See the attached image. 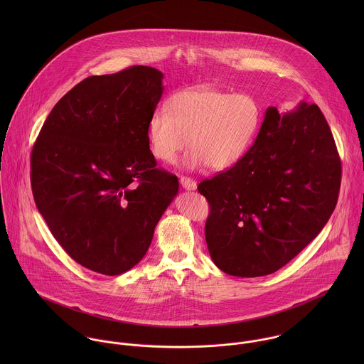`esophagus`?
<instances>
[{
	"label": "esophagus",
	"mask_w": 364,
	"mask_h": 364,
	"mask_svg": "<svg viewBox=\"0 0 364 364\" xmlns=\"http://www.w3.org/2000/svg\"><path fill=\"white\" fill-rule=\"evenodd\" d=\"M181 185H182V188L186 189V191H195V189L198 188L196 182H195L193 179L188 178V176H181Z\"/></svg>",
	"instance_id": "obj_1"
}]
</instances>
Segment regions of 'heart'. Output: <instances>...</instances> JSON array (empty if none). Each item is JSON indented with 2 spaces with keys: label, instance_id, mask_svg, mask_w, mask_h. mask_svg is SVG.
Returning a JSON list of instances; mask_svg holds the SVG:
<instances>
[{
  "label": "heart",
  "instance_id": "heart-1",
  "mask_svg": "<svg viewBox=\"0 0 364 364\" xmlns=\"http://www.w3.org/2000/svg\"><path fill=\"white\" fill-rule=\"evenodd\" d=\"M262 122L259 102L250 94H230L213 88L176 92L151 113L147 140L151 154L172 162L188 143L183 159L188 169L208 165L225 169L251 147Z\"/></svg>",
  "mask_w": 364,
  "mask_h": 364
}]
</instances>
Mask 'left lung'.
<instances>
[{
  "mask_svg": "<svg viewBox=\"0 0 364 364\" xmlns=\"http://www.w3.org/2000/svg\"><path fill=\"white\" fill-rule=\"evenodd\" d=\"M341 159L316 105L264 112L254 146L199 183L210 205L205 234L214 264L231 276L270 274L299 255L335 210Z\"/></svg>",
  "mask_w": 364,
  "mask_h": 364,
  "instance_id": "obj_1",
  "label": "left lung"
}]
</instances>
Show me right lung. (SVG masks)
<instances>
[{
    "instance_id": "right-lung-1",
    "label": "right lung",
    "mask_w": 364,
    "mask_h": 364,
    "mask_svg": "<svg viewBox=\"0 0 364 364\" xmlns=\"http://www.w3.org/2000/svg\"><path fill=\"white\" fill-rule=\"evenodd\" d=\"M162 78L146 65L85 78L53 107L32 150L36 208L64 251L101 274L143 259L178 195L147 140Z\"/></svg>"
}]
</instances>
